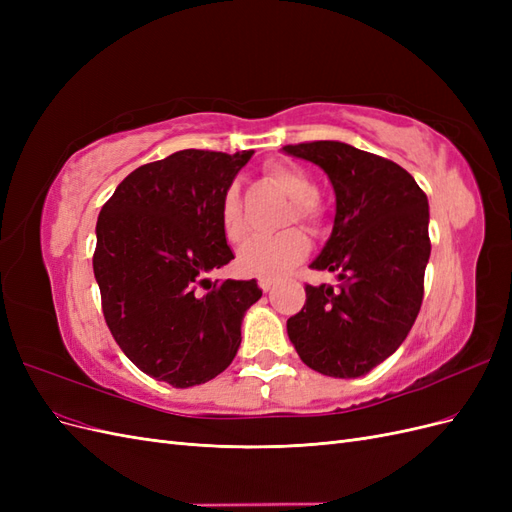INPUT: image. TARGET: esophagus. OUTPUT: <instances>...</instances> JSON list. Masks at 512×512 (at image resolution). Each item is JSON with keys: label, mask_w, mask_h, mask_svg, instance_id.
<instances>
[{"label": "esophagus", "mask_w": 512, "mask_h": 512, "mask_svg": "<svg viewBox=\"0 0 512 512\" xmlns=\"http://www.w3.org/2000/svg\"><path fill=\"white\" fill-rule=\"evenodd\" d=\"M258 286L262 292H271L273 290V282L271 280H258Z\"/></svg>", "instance_id": "1"}]
</instances>
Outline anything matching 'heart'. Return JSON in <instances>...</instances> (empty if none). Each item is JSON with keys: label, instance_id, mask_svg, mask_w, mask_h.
Wrapping results in <instances>:
<instances>
[{"label": "heart", "instance_id": "b5f03b06", "mask_svg": "<svg viewBox=\"0 0 512 512\" xmlns=\"http://www.w3.org/2000/svg\"><path fill=\"white\" fill-rule=\"evenodd\" d=\"M267 177L290 198V209L284 218V226L301 224L305 230L316 232L322 224L324 209L316 198L318 190L314 179L305 168L288 162H275L265 168ZM220 224L224 237L230 243L245 239L247 224L243 213V200L239 185H228L220 200ZM307 239L299 230H284L273 237H256L241 247L237 265L245 275L260 280H282V277L307 254Z\"/></svg>", "mask_w": 512, "mask_h": 512}]
</instances>
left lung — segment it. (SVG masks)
<instances>
[{
	"mask_svg": "<svg viewBox=\"0 0 512 512\" xmlns=\"http://www.w3.org/2000/svg\"><path fill=\"white\" fill-rule=\"evenodd\" d=\"M284 151L318 164L333 183V232L309 267L335 271L339 280L337 288L305 286L288 337L320 374L365 376L401 346L421 312L431 252L427 196L406 168L346 143Z\"/></svg>",
	"mask_w": 512,
	"mask_h": 512,
	"instance_id": "obj_1",
	"label": "left lung"
}]
</instances>
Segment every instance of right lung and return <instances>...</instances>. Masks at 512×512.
<instances>
[{"label":"right lung","instance_id":"right-lung-1","mask_svg":"<svg viewBox=\"0 0 512 512\" xmlns=\"http://www.w3.org/2000/svg\"><path fill=\"white\" fill-rule=\"evenodd\" d=\"M252 153L183 149L138 166L98 215L104 320L138 369L175 389L222 374L239 350L243 314L262 297L256 280L207 277L235 258L220 200Z\"/></svg>","mask_w":512,"mask_h":512}]
</instances>
